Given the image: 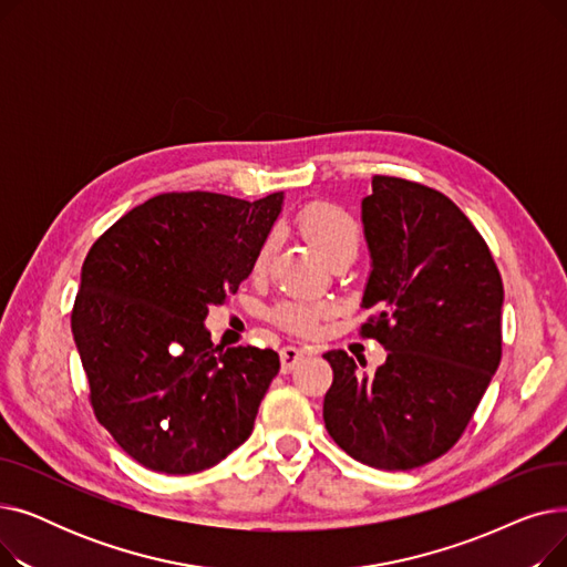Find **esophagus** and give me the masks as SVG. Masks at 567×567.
I'll return each mask as SVG.
<instances>
[{
  "mask_svg": "<svg viewBox=\"0 0 567 567\" xmlns=\"http://www.w3.org/2000/svg\"><path fill=\"white\" fill-rule=\"evenodd\" d=\"M303 359H306V353H303L299 347H282V349H280L282 372H291Z\"/></svg>",
  "mask_w": 567,
  "mask_h": 567,
  "instance_id": "obj_1",
  "label": "esophagus"
}]
</instances>
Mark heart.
<instances>
[{
	"label": "heart",
	"mask_w": 567,
	"mask_h": 567,
	"mask_svg": "<svg viewBox=\"0 0 567 567\" xmlns=\"http://www.w3.org/2000/svg\"><path fill=\"white\" fill-rule=\"evenodd\" d=\"M296 225H299L301 234L326 261H333L338 255H344V252L355 255V250H359L361 229L351 218V214L344 212V208L338 204L312 202L306 208H301L299 216H296ZM274 250H276V236H266L252 261L255 274L266 271ZM274 317L289 331L310 333L317 323L319 308L303 306V303H282Z\"/></svg>",
	"instance_id": "heart-1"
}]
</instances>
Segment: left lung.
<instances>
[{
    "instance_id": "1",
    "label": "left lung",
    "mask_w": 567,
    "mask_h": 567,
    "mask_svg": "<svg viewBox=\"0 0 567 567\" xmlns=\"http://www.w3.org/2000/svg\"><path fill=\"white\" fill-rule=\"evenodd\" d=\"M372 271L361 326L389 351L372 374L342 349L323 423L374 468L409 471L449 453L501 363L503 282L485 238L443 193L374 176L361 204Z\"/></svg>"
}]
</instances>
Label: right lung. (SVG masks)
I'll return each instance as SVG.
<instances>
[{
    "label": "right lung",
    "instance_id": "right-lung-1",
    "mask_svg": "<svg viewBox=\"0 0 567 567\" xmlns=\"http://www.w3.org/2000/svg\"><path fill=\"white\" fill-rule=\"evenodd\" d=\"M282 199L163 193L89 250L71 329L99 423L142 466L197 473L250 436L280 359L214 347L204 319L252 274Z\"/></svg>",
    "mask_w": 567,
    "mask_h": 567
}]
</instances>
